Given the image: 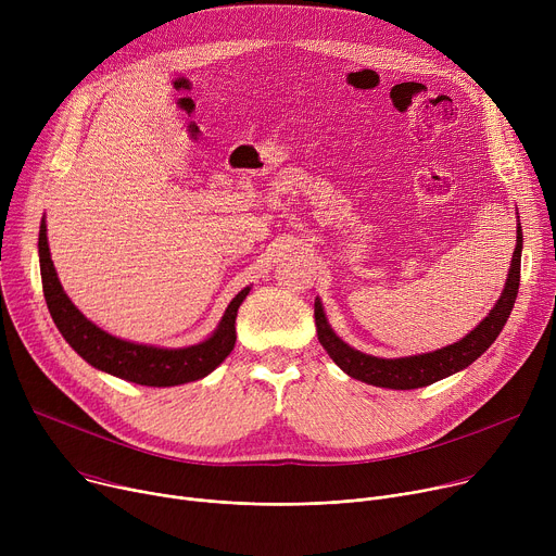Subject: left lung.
Listing matches in <instances>:
<instances>
[{"mask_svg": "<svg viewBox=\"0 0 556 556\" xmlns=\"http://www.w3.org/2000/svg\"><path fill=\"white\" fill-rule=\"evenodd\" d=\"M521 226L517 230V248H515V257L510 264V275L506 281V288H503L496 306L490 311V315L462 341L445 345L434 352H426V355H415V357H403V359H379L372 355H364V352L350 348L343 343L332 328L326 321L321 301H315V324H317V334L321 345L328 350V355L332 362L348 372L350 377H355L359 381H366L370 386L379 388H392V390H413V388H424L430 386L452 372H459L468 368L477 357H481L483 352L494 343L498 332L506 326L515 299L519 292V281H521Z\"/></svg>", "mask_w": 556, "mask_h": 556, "instance_id": "1", "label": "left lung"}]
</instances>
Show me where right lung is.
<instances>
[{"label": "right lung", "mask_w": 556, "mask_h": 556, "mask_svg": "<svg viewBox=\"0 0 556 556\" xmlns=\"http://www.w3.org/2000/svg\"><path fill=\"white\" fill-rule=\"evenodd\" d=\"M39 268H41V286L46 306L53 317L55 326L71 343L81 359H86L97 370H104L119 379L139 383V386H179L188 381H197L213 372L235 348V319L241 301L245 299L250 288H243L226 308V315L211 339L190 348L168 350L155 345H141L117 339L102 328L90 324L66 296L53 260H50L46 224L39 226Z\"/></svg>", "instance_id": "obj_1"}]
</instances>
